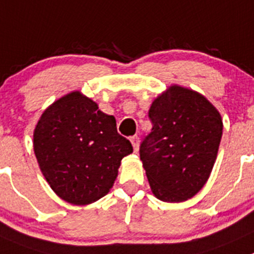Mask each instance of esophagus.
Instances as JSON below:
<instances>
[{"label": "esophagus", "instance_id": "34e87169", "mask_svg": "<svg viewBox=\"0 0 254 254\" xmlns=\"http://www.w3.org/2000/svg\"><path fill=\"white\" fill-rule=\"evenodd\" d=\"M131 143H132V146H133L134 152L138 151V146H139V138H138V136L131 137Z\"/></svg>", "mask_w": 254, "mask_h": 254}]
</instances>
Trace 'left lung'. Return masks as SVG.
<instances>
[{
  "mask_svg": "<svg viewBox=\"0 0 254 254\" xmlns=\"http://www.w3.org/2000/svg\"><path fill=\"white\" fill-rule=\"evenodd\" d=\"M151 133L139 147L149 186L158 199L183 202L208 180L222 138L221 115L192 89L172 86L148 111Z\"/></svg>",
  "mask_w": 254,
  "mask_h": 254,
  "instance_id": "8db88e82",
  "label": "left lung"
}]
</instances>
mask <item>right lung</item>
<instances>
[{
  "instance_id": "obj_1",
  "label": "right lung",
  "mask_w": 254,
  "mask_h": 254,
  "mask_svg": "<svg viewBox=\"0 0 254 254\" xmlns=\"http://www.w3.org/2000/svg\"><path fill=\"white\" fill-rule=\"evenodd\" d=\"M33 149L43 176L59 197L88 204L107 194L131 142L117 132L116 120L78 91L43 112L33 133Z\"/></svg>"
}]
</instances>
